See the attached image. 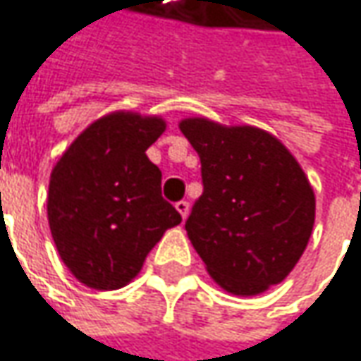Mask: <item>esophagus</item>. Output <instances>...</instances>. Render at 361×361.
I'll use <instances>...</instances> for the list:
<instances>
[{
	"instance_id": "esophagus-1",
	"label": "esophagus",
	"mask_w": 361,
	"mask_h": 361,
	"mask_svg": "<svg viewBox=\"0 0 361 361\" xmlns=\"http://www.w3.org/2000/svg\"><path fill=\"white\" fill-rule=\"evenodd\" d=\"M176 210L180 212L181 218L185 220V218H188V214H190V202L181 200V202H178V204H176Z\"/></svg>"
}]
</instances>
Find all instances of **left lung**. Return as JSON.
I'll use <instances>...</instances> for the list:
<instances>
[{
	"label": "left lung",
	"mask_w": 361,
	"mask_h": 361,
	"mask_svg": "<svg viewBox=\"0 0 361 361\" xmlns=\"http://www.w3.org/2000/svg\"><path fill=\"white\" fill-rule=\"evenodd\" d=\"M180 129L200 155L204 185L185 230L212 279L234 295L279 285L315 222L303 169L279 139L255 127L185 118Z\"/></svg>",
	"instance_id": "obj_1"
}]
</instances>
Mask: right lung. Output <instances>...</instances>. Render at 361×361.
<instances>
[{
	"label": "right lung",
	"instance_id": "1",
	"mask_svg": "<svg viewBox=\"0 0 361 361\" xmlns=\"http://www.w3.org/2000/svg\"><path fill=\"white\" fill-rule=\"evenodd\" d=\"M165 131L157 117L113 113L92 123L50 176L48 222L60 259L97 290L125 287L180 212L161 196L145 151Z\"/></svg>",
	"mask_w": 361,
	"mask_h": 361
}]
</instances>
